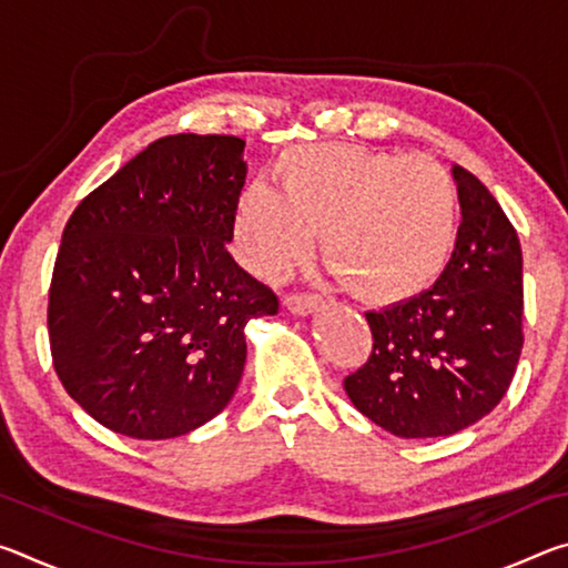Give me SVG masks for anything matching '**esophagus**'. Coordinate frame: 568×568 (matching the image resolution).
Wrapping results in <instances>:
<instances>
[{"instance_id":"esophagus-1","label":"esophagus","mask_w":568,"mask_h":568,"mask_svg":"<svg viewBox=\"0 0 568 568\" xmlns=\"http://www.w3.org/2000/svg\"><path fill=\"white\" fill-rule=\"evenodd\" d=\"M285 307L291 313H297V315H307V313H315L321 307V295L315 293H287L283 297Z\"/></svg>"}]
</instances>
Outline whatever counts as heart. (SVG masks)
I'll return each mask as SVG.
<instances>
[{"mask_svg":"<svg viewBox=\"0 0 568 568\" xmlns=\"http://www.w3.org/2000/svg\"><path fill=\"white\" fill-rule=\"evenodd\" d=\"M277 175L283 192L253 182L237 200V255L255 275L303 263L313 235L333 275L373 305L406 303L446 271L458 187L436 158L328 142L285 152Z\"/></svg>","mask_w":568,"mask_h":568,"instance_id":"b5f03b06","label":"heart"}]
</instances>
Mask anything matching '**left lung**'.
Returning <instances> with one entry per match:
<instances>
[{"label":"left lung","mask_w":568,"mask_h":568,"mask_svg":"<svg viewBox=\"0 0 568 568\" xmlns=\"http://www.w3.org/2000/svg\"><path fill=\"white\" fill-rule=\"evenodd\" d=\"M460 225L430 291L365 313L373 351L343 388L365 418L398 438L458 434L511 386L524 348L521 243L496 197L456 165Z\"/></svg>","instance_id":"obj_1"}]
</instances>
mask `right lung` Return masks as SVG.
Masks as SVG:
<instances>
[{
	"label": "right lung",
	"instance_id": "1",
	"mask_svg": "<svg viewBox=\"0 0 568 568\" xmlns=\"http://www.w3.org/2000/svg\"><path fill=\"white\" fill-rule=\"evenodd\" d=\"M245 140L168 134L74 207L47 331L57 378L114 434L160 440L223 410L243 376L245 325L277 295L227 253Z\"/></svg>",
	"mask_w": 568,
	"mask_h": 568
}]
</instances>
